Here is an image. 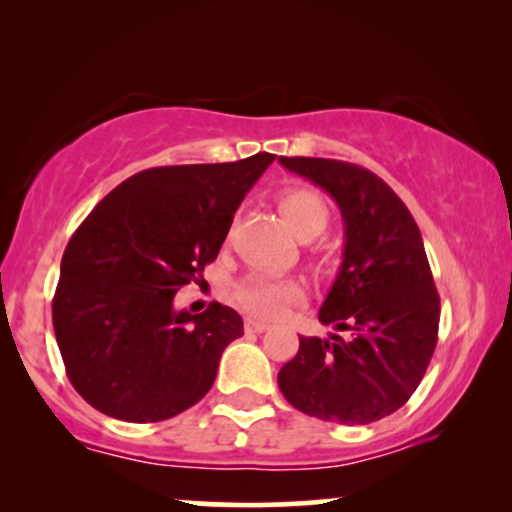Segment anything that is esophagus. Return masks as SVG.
Segmentation results:
<instances>
[{
    "label": "esophagus",
    "instance_id": "obj_1",
    "mask_svg": "<svg viewBox=\"0 0 512 512\" xmlns=\"http://www.w3.org/2000/svg\"><path fill=\"white\" fill-rule=\"evenodd\" d=\"M244 331H247V333H263V331H268V324H265V321L247 317V319H244Z\"/></svg>",
    "mask_w": 512,
    "mask_h": 512
}]
</instances>
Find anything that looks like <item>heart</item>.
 I'll use <instances>...</instances> for the list:
<instances>
[{
    "label": "heart",
    "instance_id": "heart-1",
    "mask_svg": "<svg viewBox=\"0 0 512 512\" xmlns=\"http://www.w3.org/2000/svg\"><path fill=\"white\" fill-rule=\"evenodd\" d=\"M279 212L300 240H312L328 226V205L317 191L307 186L284 188L277 195ZM235 298L254 317H279L291 303L303 298V286L291 279L251 275L235 286Z\"/></svg>",
    "mask_w": 512,
    "mask_h": 512
}]
</instances>
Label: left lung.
Here are the masks:
<instances>
[{"mask_svg": "<svg viewBox=\"0 0 512 512\" xmlns=\"http://www.w3.org/2000/svg\"><path fill=\"white\" fill-rule=\"evenodd\" d=\"M279 163L338 202L345 251L319 321L352 335L300 338L277 384L310 417L377 422L415 394L438 342L440 298L422 233L403 200L366 167L303 156Z\"/></svg>", "mask_w": 512, "mask_h": 512, "instance_id": "1", "label": "left lung"}]
</instances>
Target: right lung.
I'll list each match as a JSON object with an SVG mask.
<instances>
[{"mask_svg": "<svg viewBox=\"0 0 512 512\" xmlns=\"http://www.w3.org/2000/svg\"><path fill=\"white\" fill-rule=\"evenodd\" d=\"M275 160L170 165L132 174L76 228L60 265L53 328L74 389L104 415L163 422L212 389L242 317L212 303L174 310V293L219 256L233 216Z\"/></svg>", "mask_w": 512, "mask_h": 512, "instance_id": "1", "label": "right lung"}]
</instances>
